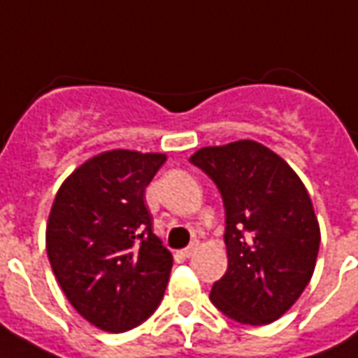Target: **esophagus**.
I'll use <instances>...</instances> for the list:
<instances>
[{"label":"esophagus","mask_w":358,"mask_h":358,"mask_svg":"<svg viewBox=\"0 0 358 358\" xmlns=\"http://www.w3.org/2000/svg\"><path fill=\"white\" fill-rule=\"evenodd\" d=\"M196 250H198V244L196 242H192L190 246H187L185 250H182V255H185V257H192V255L196 254Z\"/></svg>","instance_id":"1"}]
</instances>
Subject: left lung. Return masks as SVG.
I'll return each instance as SVG.
<instances>
[{"instance_id":"8db88e82","label":"left lung","mask_w":358,"mask_h":358,"mask_svg":"<svg viewBox=\"0 0 358 358\" xmlns=\"http://www.w3.org/2000/svg\"><path fill=\"white\" fill-rule=\"evenodd\" d=\"M221 192L229 267L211 303L236 322L280 318L309 284L320 246L311 198L288 164L255 141L206 147L190 156Z\"/></svg>"}]
</instances>
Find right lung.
Wrapping results in <instances>:
<instances>
[{
  "mask_svg": "<svg viewBox=\"0 0 358 358\" xmlns=\"http://www.w3.org/2000/svg\"><path fill=\"white\" fill-rule=\"evenodd\" d=\"M166 154L110 150L62 182L47 223V255L76 311L106 332L145 322L160 305L173 257L152 233L145 190Z\"/></svg>",
  "mask_w": 358,
  "mask_h": 358,
  "instance_id": "right-lung-1",
  "label": "right lung"
}]
</instances>
